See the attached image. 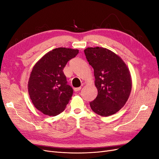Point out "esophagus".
<instances>
[{
	"instance_id": "34e87169",
	"label": "esophagus",
	"mask_w": 159,
	"mask_h": 159,
	"mask_svg": "<svg viewBox=\"0 0 159 159\" xmlns=\"http://www.w3.org/2000/svg\"><path fill=\"white\" fill-rule=\"evenodd\" d=\"M81 89V87H79V88H75L74 89L75 91H79Z\"/></svg>"
}]
</instances>
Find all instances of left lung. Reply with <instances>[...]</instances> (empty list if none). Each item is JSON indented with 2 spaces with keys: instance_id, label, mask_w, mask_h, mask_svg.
Here are the masks:
<instances>
[{
  "instance_id": "8db88e82",
  "label": "left lung",
  "mask_w": 159,
  "mask_h": 159,
  "mask_svg": "<svg viewBox=\"0 0 159 159\" xmlns=\"http://www.w3.org/2000/svg\"><path fill=\"white\" fill-rule=\"evenodd\" d=\"M89 65L94 70L98 96L89 103L93 111L107 117L116 113L126 103L132 88L130 71L121 57L103 47L84 50Z\"/></svg>"
}]
</instances>
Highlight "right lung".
<instances>
[{"label": "right lung", "instance_id": "right-lung-1", "mask_svg": "<svg viewBox=\"0 0 159 159\" xmlns=\"http://www.w3.org/2000/svg\"><path fill=\"white\" fill-rule=\"evenodd\" d=\"M78 49L57 48L43 56L34 66L28 91L34 107L43 114L56 116L64 110L73 89L67 84L63 70Z\"/></svg>", "mask_w": 159, "mask_h": 159}]
</instances>
